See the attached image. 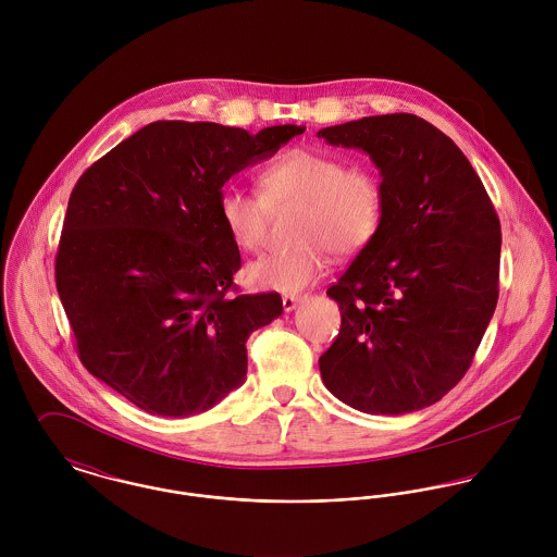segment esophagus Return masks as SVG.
Returning <instances> with one entry per match:
<instances>
[{"instance_id":"obj_1","label":"esophagus","mask_w":557,"mask_h":557,"mask_svg":"<svg viewBox=\"0 0 557 557\" xmlns=\"http://www.w3.org/2000/svg\"><path fill=\"white\" fill-rule=\"evenodd\" d=\"M302 300H307L305 294H285V296H283V309L289 313V311H294Z\"/></svg>"}]
</instances>
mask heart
<instances>
[{
  "label": "heart",
  "instance_id": "b5f03b06",
  "mask_svg": "<svg viewBox=\"0 0 557 557\" xmlns=\"http://www.w3.org/2000/svg\"><path fill=\"white\" fill-rule=\"evenodd\" d=\"M261 195L227 186L219 214L242 250L255 252L268 234L270 208L298 203L292 246L276 248L246 270L250 285L294 294L311 285L325 270L330 246L351 255L375 238L384 216V188L377 175L338 154L292 148L263 166Z\"/></svg>",
  "mask_w": 557,
  "mask_h": 557
}]
</instances>
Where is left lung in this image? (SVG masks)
Wrapping results in <instances>:
<instances>
[{
  "mask_svg": "<svg viewBox=\"0 0 557 557\" xmlns=\"http://www.w3.org/2000/svg\"><path fill=\"white\" fill-rule=\"evenodd\" d=\"M382 175V225L327 296L341 330L319 358L325 388L364 413L429 407L468 373L493 318L502 232L466 154L411 113L321 128Z\"/></svg>",
  "mask_w": 557,
  "mask_h": 557,
  "instance_id": "left-lung-1",
  "label": "left lung"
}]
</instances>
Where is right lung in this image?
<instances>
[{"label":"right lung","instance_id":"1","mask_svg":"<svg viewBox=\"0 0 557 557\" xmlns=\"http://www.w3.org/2000/svg\"><path fill=\"white\" fill-rule=\"evenodd\" d=\"M302 133L160 120L85 169L55 285L94 377L169 418L201 413L242 386L246 338L283 313V300L238 294L242 259L219 199L234 173Z\"/></svg>","mask_w":557,"mask_h":557}]
</instances>
